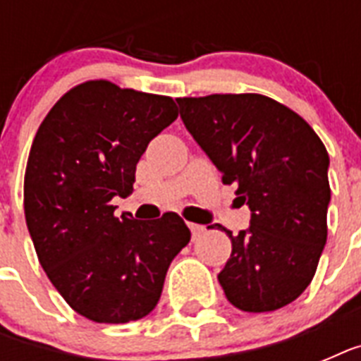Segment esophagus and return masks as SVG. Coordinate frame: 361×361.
<instances>
[{
    "label": "esophagus",
    "mask_w": 361,
    "mask_h": 361,
    "mask_svg": "<svg viewBox=\"0 0 361 361\" xmlns=\"http://www.w3.org/2000/svg\"><path fill=\"white\" fill-rule=\"evenodd\" d=\"M187 225H189V228H191L192 238H198V236H200V234H202L204 231H206V226L197 225V223H187Z\"/></svg>",
    "instance_id": "obj_1"
}]
</instances>
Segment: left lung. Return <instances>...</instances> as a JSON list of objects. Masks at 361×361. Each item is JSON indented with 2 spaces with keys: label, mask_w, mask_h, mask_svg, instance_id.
I'll return each mask as SVG.
<instances>
[{
  "label": "left lung",
  "mask_w": 361,
  "mask_h": 361,
  "mask_svg": "<svg viewBox=\"0 0 361 361\" xmlns=\"http://www.w3.org/2000/svg\"><path fill=\"white\" fill-rule=\"evenodd\" d=\"M187 130L251 209L232 234L217 275L228 302L266 313L294 302L313 281L328 238L330 157L311 125L258 93L176 99ZM208 226V228H214Z\"/></svg>",
  "instance_id": "obj_1"
}]
</instances>
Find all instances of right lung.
Returning <instances> with one entry per match:
<instances>
[{
    "label": "right lung",
    "instance_id": "1",
    "mask_svg": "<svg viewBox=\"0 0 361 361\" xmlns=\"http://www.w3.org/2000/svg\"><path fill=\"white\" fill-rule=\"evenodd\" d=\"M178 118L172 97L78 84L54 104L31 144L24 214L37 257L76 313L125 324L152 313L170 262L189 243L180 215L116 217L147 144Z\"/></svg>",
    "mask_w": 361,
    "mask_h": 361
}]
</instances>
